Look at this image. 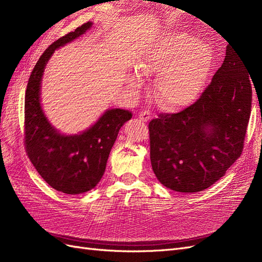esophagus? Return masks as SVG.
Masks as SVG:
<instances>
[{
  "mask_svg": "<svg viewBox=\"0 0 262 262\" xmlns=\"http://www.w3.org/2000/svg\"><path fill=\"white\" fill-rule=\"evenodd\" d=\"M139 118L141 119L142 121L146 122V121H148L149 119H150V113L147 112V110H144V112H141V113L139 114Z\"/></svg>",
  "mask_w": 262,
  "mask_h": 262,
  "instance_id": "esophagus-1",
  "label": "esophagus"
}]
</instances>
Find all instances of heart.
I'll use <instances>...</instances> for the list:
<instances>
[{"label":"heart","instance_id":"b5f03b06","mask_svg":"<svg viewBox=\"0 0 262 262\" xmlns=\"http://www.w3.org/2000/svg\"><path fill=\"white\" fill-rule=\"evenodd\" d=\"M213 61L209 45L187 34L171 31L142 57L137 68L146 76L158 74L154 90L156 99L163 108L176 110L189 106L199 97ZM129 84L140 87V76H131Z\"/></svg>","mask_w":262,"mask_h":262}]
</instances>
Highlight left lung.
I'll return each instance as SVG.
<instances>
[{"instance_id": "obj_1", "label": "left lung", "mask_w": 262, "mask_h": 262, "mask_svg": "<svg viewBox=\"0 0 262 262\" xmlns=\"http://www.w3.org/2000/svg\"><path fill=\"white\" fill-rule=\"evenodd\" d=\"M249 75L227 46L222 67L194 104L149 121L150 164L162 185L177 192L202 191L242 155L251 113Z\"/></svg>"}]
</instances>
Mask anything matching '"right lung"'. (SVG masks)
Returning <instances> with one entry per match:
<instances>
[{
    "label": "right lung",
    "instance_id": "1",
    "mask_svg": "<svg viewBox=\"0 0 262 262\" xmlns=\"http://www.w3.org/2000/svg\"><path fill=\"white\" fill-rule=\"evenodd\" d=\"M92 25L87 21L49 46L29 76L25 95L26 153L47 184L68 194H80L96 187L119 130L132 118L129 110L109 109L91 128L64 136L53 128L42 112L40 84L47 62L55 49L85 34Z\"/></svg>",
    "mask_w": 262,
    "mask_h": 262
}]
</instances>
